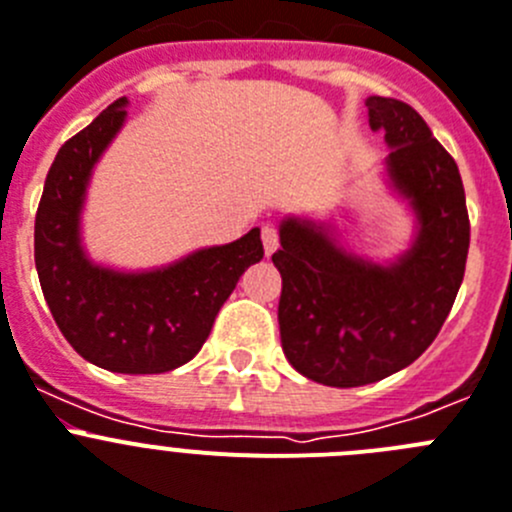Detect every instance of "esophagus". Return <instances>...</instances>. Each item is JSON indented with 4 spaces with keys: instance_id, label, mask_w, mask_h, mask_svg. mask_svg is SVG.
I'll return each instance as SVG.
<instances>
[{
    "instance_id": "esophagus-1",
    "label": "esophagus",
    "mask_w": 512,
    "mask_h": 512,
    "mask_svg": "<svg viewBox=\"0 0 512 512\" xmlns=\"http://www.w3.org/2000/svg\"><path fill=\"white\" fill-rule=\"evenodd\" d=\"M278 245H280L278 229H275L273 224H265V227H262V247H265L267 255H273V252L278 250Z\"/></svg>"
}]
</instances>
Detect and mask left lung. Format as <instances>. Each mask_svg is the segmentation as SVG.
<instances>
[{
    "label": "left lung",
    "mask_w": 512,
    "mask_h": 512,
    "mask_svg": "<svg viewBox=\"0 0 512 512\" xmlns=\"http://www.w3.org/2000/svg\"><path fill=\"white\" fill-rule=\"evenodd\" d=\"M372 130L385 132V176L413 214L408 250L375 262L347 250L334 224L285 216L280 250V342L303 377L359 388L416 362L449 316L469 252L459 168L413 107L370 96Z\"/></svg>",
    "instance_id": "obj_1"
}]
</instances>
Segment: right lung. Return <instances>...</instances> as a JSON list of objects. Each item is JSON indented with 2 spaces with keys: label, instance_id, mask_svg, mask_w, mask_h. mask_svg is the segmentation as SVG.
<instances>
[{
  "label": "right lung",
  "instance_id": "right-lung-1",
  "mask_svg": "<svg viewBox=\"0 0 512 512\" xmlns=\"http://www.w3.org/2000/svg\"><path fill=\"white\" fill-rule=\"evenodd\" d=\"M127 104V96L109 104L55 155L35 216V267L55 324L81 357L109 372L158 375L199 354L219 308L265 250L255 227L150 270L91 260L81 239L86 191Z\"/></svg>",
  "mask_w": 512,
  "mask_h": 512
}]
</instances>
